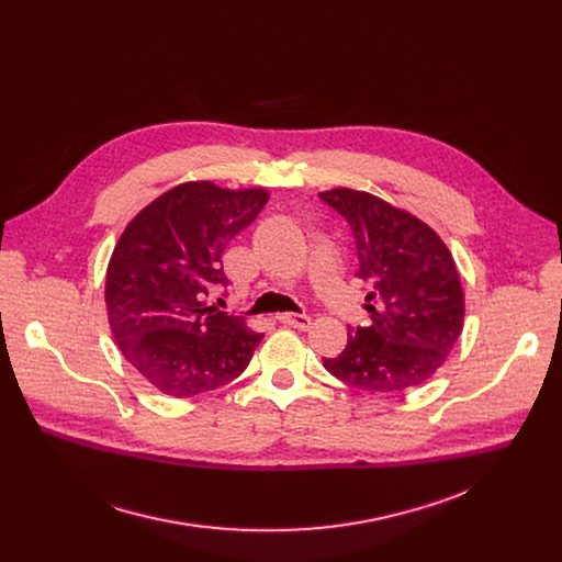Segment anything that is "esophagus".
Listing matches in <instances>:
<instances>
[{
	"mask_svg": "<svg viewBox=\"0 0 562 562\" xmlns=\"http://www.w3.org/2000/svg\"><path fill=\"white\" fill-rule=\"evenodd\" d=\"M276 319L278 323L295 327V329H306L311 325V317L304 313H280V315H276Z\"/></svg>",
	"mask_w": 562,
	"mask_h": 562,
	"instance_id": "esophagus-1",
	"label": "esophagus"
}]
</instances>
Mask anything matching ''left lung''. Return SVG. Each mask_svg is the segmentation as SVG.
Listing matches in <instances>:
<instances>
[{
	"label": "left lung",
	"instance_id": "8db88e82",
	"mask_svg": "<svg viewBox=\"0 0 562 562\" xmlns=\"http://www.w3.org/2000/svg\"><path fill=\"white\" fill-rule=\"evenodd\" d=\"M349 224L367 293L369 327H351L342 353L323 358L338 380L375 393L423 384L453 349L464 293L442 239L418 217L351 189L319 193Z\"/></svg>",
	"mask_w": 562,
	"mask_h": 562
}]
</instances>
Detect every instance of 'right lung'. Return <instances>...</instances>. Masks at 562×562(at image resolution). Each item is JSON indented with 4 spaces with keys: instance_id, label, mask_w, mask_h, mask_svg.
Masks as SVG:
<instances>
[{
    "instance_id": "1",
    "label": "right lung",
    "mask_w": 562,
    "mask_h": 562,
    "mask_svg": "<svg viewBox=\"0 0 562 562\" xmlns=\"http://www.w3.org/2000/svg\"><path fill=\"white\" fill-rule=\"evenodd\" d=\"M262 189L187 182L142 209L106 271V308L124 358L173 397H193L243 373L262 340L243 315L206 306L228 284L222 254L265 209Z\"/></svg>"
}]
</instances>
